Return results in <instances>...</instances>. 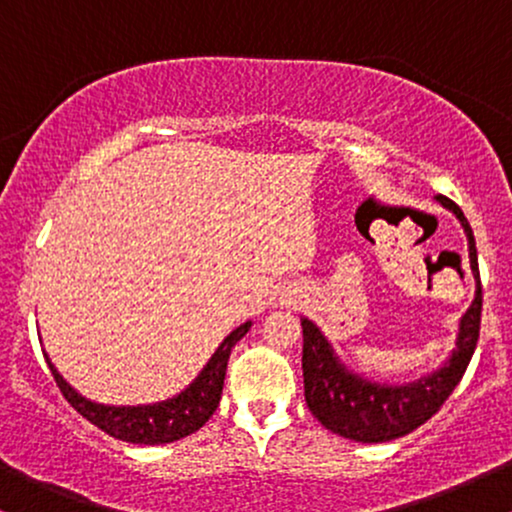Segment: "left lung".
Listing matches in <instances>:
<instances>
[{
    "label": "left lung",
    "instance_id": "obj_1",
    "mask_svg": "<svg viewBox=\"0 0 512 512\" xmlns=\"http://www.w3.org/2000/svg\"><path fill=\"white\" fill-rule=\"evenodd\" d=\"M436 202L455 214L467 236L469 269H472L477 289L472 305L464 310L457 322L455 349L431 373L419 375L409 383H387L356 373L339 358L330 339L308 317L303 325V387L305 402L322 426L337 436L356 440V443H387L407 436V433L426 424L445 399L462 380L479 339L481 322V284L474 233L462 209L448 197L438 195Z\"/></svg>",
    "mask_w": 512,
    "mask_h": 512
}]
</instances>
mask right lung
Here are the masks:
<instances>
[{
  "mask_svg": "<svg viewBox=\"0 0 512 512\" xmlns=\"http://www.w3.org/2000/svg\"><path fill=\"white\" fill-rule=\"evenodd\" d=\"M250 325V320L243 322V325L228 334V337L216 346V351L211 354L207 366L199 370L197 378L192 380L185 390L163 399V402L137 404V407H115V404H101L84 397L79 390H74V387L62 378V373L55 368V363L50 361V356L45 354V351L43 354L64 399H67L84 419L91 421L93 426H98L101 431L117 440H125V443L163 445L190 436V433L199 431V428L207 424L209 416L214 414L216 407H219L228 356H231L233 346L248 334Z\"/></svg>",
  "mask_w": 512,
  "mask_h": 512,
  "instance_id": "add662e5",
  "label": "right lung"
}]
</instances>
